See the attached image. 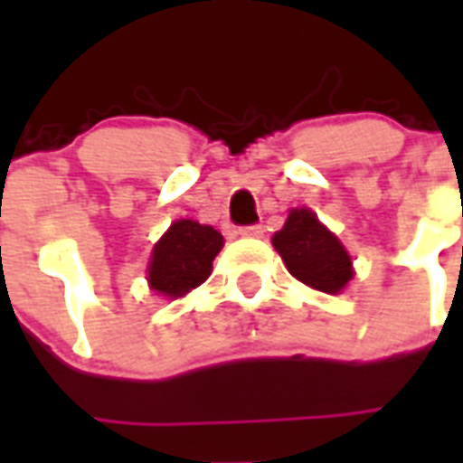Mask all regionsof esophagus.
<instances>
[{
    "label": "esophagus",
    "instance_id": "34e87169",
    "mask_svg": "<svg viewBox=\"0 0 463 463\" xmlns=\"http://www.w3.org/2000/svg\"><path fill=\"white\" fill-rule=\"evenodd\" d=\"M240 235H242V238H261V235H264V228H261L260 223H254V225H242V228H240Z\"/></svg>",
    "mask_w": 463,
    "mask_h": 463
}]
</instances>
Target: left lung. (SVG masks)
I'll list each match as a JSON object with an SVG mask.
<instances>
[{"label":"left lung","mask_w":463,"mask_h":463,"mask_svg":"<svg viewBox=\"0 0 463 463\" xmlns=\"http://www.w3.org/2000/svg\"><path fill=\"white\" fill-rule=\"evenodd\" d=\"M274 247L298 281L322 293H338L351 281V257L336 235L324 228L309 209H293L274 235Z\"/></svg>","instance_id":"1"}]
</instances>
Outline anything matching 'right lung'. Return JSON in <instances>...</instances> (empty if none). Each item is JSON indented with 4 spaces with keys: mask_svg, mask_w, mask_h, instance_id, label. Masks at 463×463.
Instances as JSON below:
<instances>
[{
    "mask_svg": "<svg viewBox=\"0 0 463 463\" xmlns=\"http://www.w3.org/2000/svg\"><path fill=\"white\" fill-rule=\"evenodd\" d=\"M223 247V235L211 225L177 221L154 247L148 264L151 288L167 298H180L202 286L211 274L213 257Z\"/></svg>",
    "mask_w": 463,
    "mask_h": 463,
    "instance_id": "add662e5",
    "label": "right lung"
}]
</instances>
